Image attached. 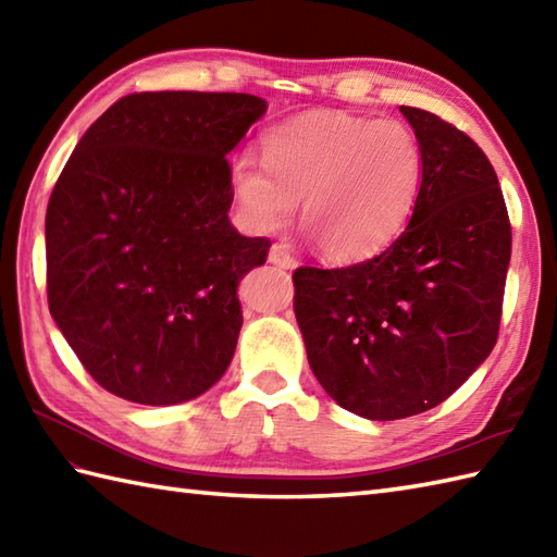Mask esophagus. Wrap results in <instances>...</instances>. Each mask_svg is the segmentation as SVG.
Returning <instances> with one entry per match:
<instances>
[{"label": "esophagus", "mask_w": 557, "mask_h": 557, "mask_svg": "<svg viewBox=\"0 0 557 557\" xmlns=\"http://www.w3.org/2000/svg\"><path fill=\"white\" fill-rule=\"evenodd\" d=\"M268 260H270L272 265H280V268H294V265H297V260H294L287 244H272L270 251H268Z\"/></svg>", "instance_id": "esophagus-1"}]
</instances>
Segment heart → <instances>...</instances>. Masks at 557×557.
<instances>
[{
	"label": "heart",
	"mask_w": 557,
	"mask_h": 557,
	"mask_svg": "<svg viewBox=\"0 0 557 557\" xmlns=\"http://www.w3.org/2000/svg\"><path fill=\"white\" fill-rule=\"evenodd\" d=\"M423 180L417 136L393 120L313 114L272 128L263 162L236 156L230 188L253 232H275L299 200L301 222L335 260L363 258L405 227Z\"/></svg>",
	"instance_id": "1"
}]
</instances>
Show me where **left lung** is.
Listing matches in <instances>:
<instances>
[{
  "mask_svg": "<svg viewBox=\"0 0 557 557\" xmlns=\"http://www.w3.org/2000/svg\"><path fill=\"white\" fill-rule=\"evenodd\" d=\"M423 152L409 224L383 253L294 270L311 371L342 409L395 421L441 405L498 339L512 230L493 164L467 134L399 108Z\"/></svg>",
  "mask_w": 557,
  "mask_h": 557,
  "instance_id": "obj_1",
  "label": "left lung"
}]
</instances>
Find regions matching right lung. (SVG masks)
<instances>
[{
    "label": "right lung",
    "mask_w": 557,
    "mask_h": 557,
    "mask_svg": "<svg viewBox=\"0 0 557 557\" xmlns=\"http://www.w3.org/2000/svg\"><path fill=\"white\" fill-rule=\"evenodd\" d=\"M265 110L248 92H134L71 152L45 215L47 301L108 393L170 407L227 371L236 287L270 248L232 227L227 156Z\"/></svg>",
    "instance_id": "add662e5"
}]
</instances>
